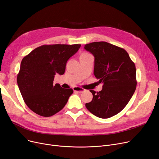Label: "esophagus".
Returning a JSON list of instances; mask_svg holds the SVG:
<instances>
[{"label": "esophagus", "mask_w": 159, "mask_h": 159, "mask_svg": "<svg viewBox=\"0 0 159 159\" xmlns=\"http://www.w3.org/2000/svg\"><path fill=\"white\" fill-rule=\"evenodd\" d=\"M73 90H74L75 92L82 93V92H83L84 91V89L82 88H80V87L76 86V87H74V88H73Z\"/></svg>", "instance_id": "obj_1"}]
</instances>
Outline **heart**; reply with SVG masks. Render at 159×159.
<instances>
[{
  "instance_id": "obj_1",
  "label": "heart",
  "mask_w": 159,
  "mask_h": 159,
  "mask_svg": "<svg viewBox=\"0 0 159 159\" xmlns=\"http://www.w3.org/2000/svg\"><path fill=\"white\" fill-rule=\"evenodd\" d=\"M88 55H90L89 54L87 53V52H82L81 53V54L80 55V57H86V56H88Z\"/></svg>"
}]
</instances>
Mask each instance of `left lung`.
<instances>
[{
  "label": "left lung",
  "instance_id": "left-lung-1",
  "mask_svg": "<svg viewBox=\"0 0 159 159\" xmlns=\"http://www.w3.org/2000/svg\"><path fill=\"white\" fill-rule=\"evenodd\" d=\"M84 49L94 56L93 73L103 84L100 92L89 90L93 99L86 107L98 118H109L125 107L135 92L134 63L125 49L105 41L86 44Z\"/></svg>",
  "mask_w": 159,
  "mask_h": 159
}]
</instances>
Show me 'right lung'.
Instances as JSON below:
<instances>
[{"label": "right lung", "mask_w": 159, "mask_h": 159, "mask_svg": "<svg viewBox=\"0 0 159 159\" xmlns=\"http://www.w3.org/2000/svg\"><path fill=\"white\" fill-rule=\"evenodd\" d=\"M80 46L43 45L23 58L17 81L23 100L32 111L50 117L65 107L73 90L62 88L59 84L54 85V75L64 73L67 60Z\"/></svg>", "instance_id": "obj_1"}]
</instances>
